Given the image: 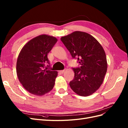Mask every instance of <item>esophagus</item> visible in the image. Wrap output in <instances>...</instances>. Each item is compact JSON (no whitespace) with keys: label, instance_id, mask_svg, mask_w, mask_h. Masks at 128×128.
I'll list each match as a JSON object with an SVG mask.
<instances>
[{"label":"esophagus","instance_id":"1","mask_svg":"<svg viewBox=\"0 0 128 128\" xmlns=\"http://www.w3.org/2000/svg\"><path fill=\"white\" fill-rule=\"evenodd\" d=\"M60 72H61V73H64V72H65V69H64V70H60L59 71Z\"/></svg>","mask_w":128,"mask_h":128}]
</instances>
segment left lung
Returning a JSON list of instances; mask_svg holds the SVG:
<instances>
[{"label": "left lung", "instance_id": "1", "mask_svg": "<svg viewBox=\"0 0 128 128\" xmlns=\"http://www.w3.org/2000/svg\"><path fill=\"white\" fill-rule=\"evenodd\" d=\"M61 40L80 66L72 68L74 78L69 86L79 96L92 94L102 86L107 72V62L102 46L91 34L79 31L62 37Z\"/></svg>", "mask_w": 128, "mask_h": 128}]
</instances>
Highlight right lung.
Returning <instances> with one entry per match:
<instances>
[{
    "label": "right lung",
    "instance_id": "add662e5",
    "mask_svg": "<svg viewBox=\"0 0 128 128\" xmlns=\"http://www.w3.org/2000/svg\"><path fill=\"white\" fill-rule=\"evenodd\" d=\"M57 38L42 34L30 40L18 56L16 73L22 86L31 94L42 96L51 91L54 86L58 72L42 69L49 64L48 54Z\"/></svg>",
    "mask_w": 128,
    "mask_h": 128
}]
</instances>
